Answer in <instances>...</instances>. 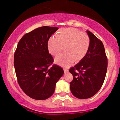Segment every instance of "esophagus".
I'll return each mask as SVG.
<instances>
[{"instance_id": "obj_1", "label": "esophagus", "mask_w": 120, "mask_h": 120, "mask_svg": "<svg viewBox=\"0 0 120 120\" xmlns=\"http://www.w3.org/2000/svg\"><path fill=\"white\" fill-rule=\"evenodd\" d=\"M64 72L65 73V74H67V73H68V70L67 69H64Z\"/></svg>"}]
</instances>
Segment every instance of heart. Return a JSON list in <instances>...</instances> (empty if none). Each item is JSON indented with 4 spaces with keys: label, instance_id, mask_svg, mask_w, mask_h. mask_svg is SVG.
Returning <instances> with one entry per match:
<instances>
[{
    "label": "heart",
    "instance_id": "obj_1",
    "mask_svg": "<svg viewBox=\"0 0 120 120\" xmlns=\"http://www.w3.org/2000/svg\"><path fill=\"white\" fill-rule=\"evenodd\" d=\"M90 45L89 36L75 28H62L56 32L55 38L47 42L48 50L52 56H57L64 50L66 53L58 56L56 64L64 67L70 66L75 61L78 62L84 59Z\"/></svg>",
    "mask_w": 120,
    "mask_h": 120
}]
</instances>
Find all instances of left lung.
Masks as SVG:
<instances>
[{"label":"left lung","mask_w":120,"mask_h":120,"mask_svg":"<svg viewBox=\"0 0 120 120\" xmlns=\"http://www.w3.org/2000/svg\"><path fill=\"white\" fill-rule=\"evenodd\" d=\"M86 32L90 40L88 51L82 60L69 70L74 77L70 83V90L79 99L90 98L98 92L104 82L107 68L103 43L92 32Z\"/></svg>","instance_id":"1"}]
</instances>
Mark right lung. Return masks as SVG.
I'll use <instances>...</instances> for the list:
<instances>
[{
  "instance_id": "obj_1",
  "label": "right lung",
  "mask_w": 120,
  "mask_h": 120,
  "mask_svg": "<svg viewBox=\"0 0 120 120\" xmlns=\"http://www.w3.org/2000/svg\"><path fill=\"white\" fill-rule=\"evenodd\" d=\"M58 27L43 26L24 35L18 43L14 64L18 82L25 94L36 100H44L54 93L64 70L53 64L47 42Z\"/></svg>"
}]
</instances>
